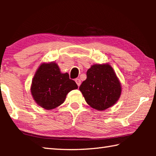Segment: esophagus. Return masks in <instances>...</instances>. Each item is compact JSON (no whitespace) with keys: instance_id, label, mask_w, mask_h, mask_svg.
Wrapping results in <instances>:
<instances>
[{"instance_id":"1","label":"esophagus","mask_w":156,"mask_h":156,"mask_svg":"<svg viewBox=\"0 0 156 156\" xmlns=\"http://www.w3.org/2000/svg\"><path fill=\"white\" fill-rule=\"evenodd\" d=\"M75 81H76V84H77V85H78V87L80 85V84H81V80H80V79L76 78V80H75Z\"/></svg>"}]
</instances>
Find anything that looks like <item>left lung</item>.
<instances>
[{"label": "left lung", "instance_id": "obj_1", "mask_svg": "<svg viewBox=\"0 0 156 156\" xmlns=\"http://www.w3.org/2000/svg\"><path fill=\"white\" fill-rule=\"evenodd\" d=\"M79 89L87 103L100 111L113 106L121 94L120 81L109 64L92 65Z\"/></svg>", "mask_w": 156, "mask_h": 156}]
</instances>
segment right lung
<instances>
[{"mask_svg":"<svg viewBox=\"0 0 156 156\" xmlns=\"http://www.w3.org/2000/svg\"><path fill=\"white\" fill-rule=\"evenodd\" d=\"M77 88L67 73H60L56 63H43L34 76L31 92L39 106L49 110L62 104L69 92Z\"/></svg>","mask_w":156,"mask_h":156,"instance_id":"obj_1","label":"right lung"}]
</instances>
